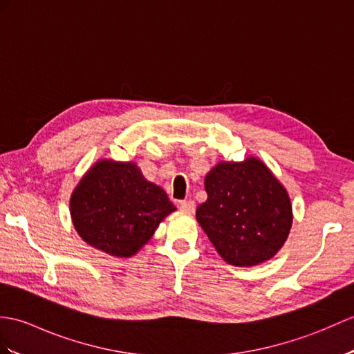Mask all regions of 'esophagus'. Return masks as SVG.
<instances>
[{
	"label": "esophagus",
	"mask_w": 354,
	"mask_h": 354,
	"mask_svg": "<svg viewBox=\"0 0 354 354\" xmlns=\"http://www.w3.org/2000/svg\"><path fill=\"white\" fill-rule=\"evenodd\" d=\"M194 207H196V205H194L193 201H180L179 202V209L184 211V212H188V214L194 211Z\"/></svg>",
	"instance_id": "34e87169"
}]
</instances>
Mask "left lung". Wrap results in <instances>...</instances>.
Segmentation results:
<instances>
[{
	"mask_svg": "<svg viewBox=\"0 0 354 354\" xmlns=\"http://www.w3.org/2000/svg\"><path fill=\"white\" fill-rule=\"evenodd\" d=\"M208 199L196 218L220 257L236 267L273 258L288 238V193L264 162H220L205 178Z\"/></svg>",
	"mask_w": 354,
	"mask_h": 354,
	"instance_id": "1",
	"label": "left lung"
}]
</instances>
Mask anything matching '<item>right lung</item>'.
Masks as SVG:
<instances>
[{
  "instance_id": "right-lung-1",
  "label": "right lung",
  "mask_w": 354,
  "mask_h": 354,
  "mask_svg": "<svg viewBox=\"0 0 354 354\" xmlns=\"http://www.w3.org/2000/svg\"><path fill=\"white\" fill-rule=\"evenodd\" d=\"M176 208L166 192L133 162H96L71 197L73 226L83 240L111 257L127 258L151 240Z\"/></svg>"
}]
</instances>
